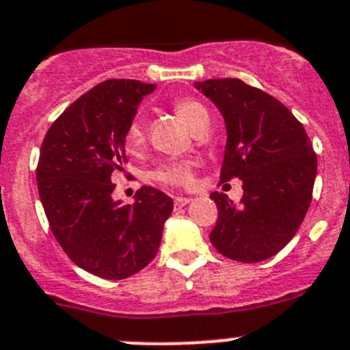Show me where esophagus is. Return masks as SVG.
<instances>
[{"instance_id":"esophagus-1","label":"esophagus","mask_w":350,"mask_h":350,"mask_svg":"<svg viewBox=\"0 0 350 350\" xmlns=\"http://www.w3.org/2000/svg\"><path fill=\"white\" fill-rule=\"evenodd\" d=\"M193 198L191 197H176L174 198V207L176 209H181V207H185L187 204H190Z\"/></svg>"}]
</instances>
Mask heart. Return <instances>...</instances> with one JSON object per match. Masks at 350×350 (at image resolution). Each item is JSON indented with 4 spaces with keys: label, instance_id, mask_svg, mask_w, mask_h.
Masks as SVG:
<instances>
[{
    "label": "heart",
    "instance_id": "1",
    "mask_svg": "<svg viewBox=\"0 0 350 350\" xmlns=\"http://www.w3.org/2000/svg\"><path fill=\"white\" fill-rule=\"evenodd\" d=\"M172 109L181 116L185 124L193 132L200 131L209 122V113L202 103L191 97H178L172 100ZM146 127L141 116H136L125 131V148L129 152H137L144 144ZM152 178L165 187L190 188L195 183V163L188 159L163 160L152 171Z\"/></svg>",
    "mask_w": 350,
    "mask_h": 350
}]
</instances>
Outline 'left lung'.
Instances as JSON below:
<instances>
[{
  "mask_svg": "<svg viewBox=\"0 0 350 350\" xmlns=\"http://www.w3.org/2000/svg\"><path fill=\"white\" fill-rule=\"evenodd\" d=\"M226 124L219 183L242 179L241 202L213 191L218 221L209 239L223 256L258 263L295 237L312 200L317 157L304 125L281 100L239 78L195 81Z\"/></svg>",
  "mask_w": 350,
  "mask_h": 350,
  "instance_id": "left-lung-1",
  "label": "left lung"
}]
</instances>
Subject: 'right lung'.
Listing matches in <instances>:
<instances>
[{
    "mask_svg": "<svg viewBox=\"0 0 350 350\" xmlns=\"http://www.w3.org/2000/svg\"><path fill=\"white\" fill-rule=\"evenodd\" d=\"M155 85L106 80L50 125L36 167L38 193L69 260L103 279H125L155 258L172 198L141 187L136 202H115L111 179L124 171L125 131Z\"/></svg>",
    "mask_w": 350,
    "mask_h": 350,
    "instance_id": "add662e5",
    "label": "right lung"
}]
</instances>
